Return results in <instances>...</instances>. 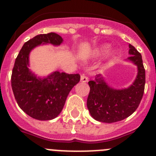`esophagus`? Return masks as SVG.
I'll use <instances>...</instances> for the list:
<instances>
[{
  "instance_id": "obj_1",
  "label": "esophagus",
  "mask_w": 156,
  "mask_h": 156,
  "mask_svg": "<svg viewBox=\"0 0 156 156\" xmlns=\"http://www.w3.org/2000/svg\"><path fill=\"white\" fill-rule=\"evenodd\" d=\"M81 82H87L88 78L87 76H85L84 75H82L81 76Z\"/></svg>"
}]
</instances>
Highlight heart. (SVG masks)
<instances>
[{
  "instance_id": "1",
  "label": "heart",
  "mask_w": 156,
  "mask_h": 156,
  "mask_svg": "<svg viewBox=\"0 0 156 156\" xmlns=\"http://www.w3.org/2000/svg\"><path fill=\"white\" fill-rule=\"evenodd\" d=\"M107 48H108V45H104V46H103L101 48L99 49L98 53H102V52L104 51V50H106V49Z\"/></svg>"
}]
</instances>
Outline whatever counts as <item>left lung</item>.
Wrapping results in <instances>:
<instances>
[{
    "mask_svg": "<svg viewBox=\"0 0 156 156\" xmlns=\"http://www.w3.org/2000/svg\"><path fill=\"white\" fill-rule=\"evenodd\" d=\"M127 60L137 66L134 82L129 87L116 90L109 87L103 77L97 75L90 81V93L87 106L91 116L97 121L106 123L119 122L133 114L139 106L145 88L146 74L142 56L131 44H129Z\"/></svg>",
    "mask_w": 156,
    "mask_h": 156,
    "instance_id": "obj_1",
    "label": "left lung"
}]
</instances>
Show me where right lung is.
I'll return each mask as SVG.
<instances>
[{
  "label": "right lung",
  "mask_w": 156,
  "mask_h": 156,
  "mask_svg": "<svg viewBox=\"0 0 156 156\" xmlns=\"http://www.w3.org/2000/svg\"><path fill=\"white\" fill-rule=\"evenodd\" d=\"M62 41L54 32L38 34L24 44L16 59L11 75L12 92L20 108L34 119L47 121L57 117L70 90L80 81L79 74L59 72L46 78H37L28 68L33 48L41 44L58 46Z\"/></svg>",
  "instance_id": "obj_1"
}]
</instances>
